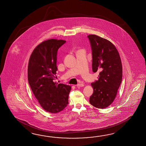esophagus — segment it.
I'll use <instances>...</instances> for the list:
<instances>
[{
	"instance_id": "34e87169",
	"label": "esophagus",
	"mask_w": 146,
	"mask_h": 146,
	"mask_svg": "<svg viewBox=\"0 0 146 146\" xmlns=\"http://www.w3.org/2000/svg\"><path fill=\"white\" fill-rule=\"evenodd\" d=\"M76 86L77 87H83V86H84V84H83V83H79V84H78L76 85Z\"/></svg>"
}]
</instances>
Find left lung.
Segmentation results:
<instances>
[{"label": "left lung", "instance_id": "left-lung-1", "mask_svg": "<svg viewBox=\"0 0 146 146\" xmlns=\"http://www.w3.org/2000/svg\"><path fill=\"white\" fill-rule=\"evenodd\" d=\"M92 54V70L99 72L98 80L93 82V93L90 103L94 107L104 108L113 103L122 80L123 69L120 56L116 47L99 36H88Z\"/></svg>", "mask_w": 146, "mask_h": 146}]
</instances>
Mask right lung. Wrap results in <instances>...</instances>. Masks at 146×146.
<instances>
[{
  "label": "right lung",
  "instance_id": "add662e5",
  "mask_svg": "<svg viewBox=\"0 0 146 146\" xmlns=\"http://www.w3.org/2000/svg\"><path fill=\"white\" fill-rule=\"evenodd\" d=\"M66 41L50 39L38 45L30 57L28 80L39 104L51 113L62 111L68 104L71 87L54 82L56 78L58 49Z\"/></svg>",
  "mask_w": 146,
  "mask_h": 146
}]
</instances>
